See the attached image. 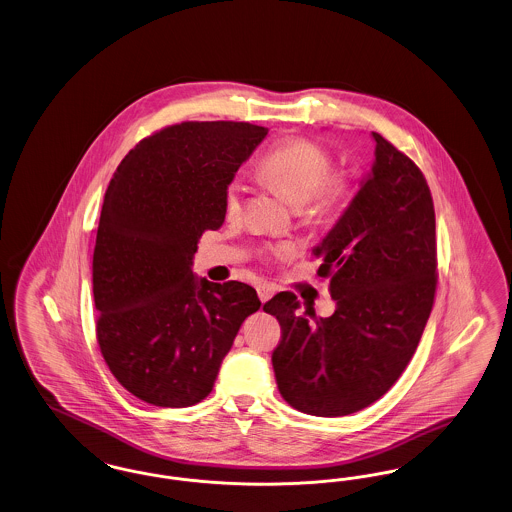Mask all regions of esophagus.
<instances>
[{
	"label": "esophagus",
	"instance_id": "obj_1",
	"mask_svg": "<svg viewBox=\"0 0 512 512\" xmlns=\"http://www.w3.org/2000/svg\"><path fill=\"white\" fill-rule=\"evenodd\" d=\"M276 292V288L272 286V284H259L257 286V293H259V299L263 301V303H267L268 299L274 295Z\"/></svg>",
	"mask_w": 512,
	"mask_h": 512
}]
</instances>
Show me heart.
I'll use <instances>...</instances> for the list:
<instances>
[{
  "instance_id": "heart-1",
  "label": "heart",
  "mask_w": 512,
  "mask_h": 512,
  "mask_svg": "<svg viewBox=\"0 0 512 512\" xmlns=\"http://www.w3.org/2000/svg\"><path fill=\"white\" fill-rule=\"evenodd\" d=\"M334 171V159L326 147L309 138L282 142L261 159L257 174L268 186L280 190L297 207L299 215L311 222L332 217L353 194V182L347 174ZM245 186L232 178L224 188V211L236 217L244 205ZM276 257H290V244L274 245Z\"/></svg>"
}]
</instances>
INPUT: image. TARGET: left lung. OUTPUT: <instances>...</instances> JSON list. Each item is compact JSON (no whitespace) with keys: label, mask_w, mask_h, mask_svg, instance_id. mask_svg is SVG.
<instances>
[{"label":"left lung","mask_w":512,"mask_h":512,"mask_svg":"<svg viewBox=\"0 0 512 512\" xmlns=\"http://www.w3.org/2000/svg\"><path fill=\"white\" fill-rule=\"evenodd\" d=\"M376 161L345 213L315 247L336 311H301L278 293L263 311L282 340L272 366L282 397L301 413L345 416L378 401L413 359L438 286L436 213L413 161L372 132Z\"/></svg>","instance_id":"obj_1"}]
</instances>
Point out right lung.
Masks as SVG:
<instances>
[{"label":"right lung","mask_w":512,"mask_h":512,"mask_svg":"<svg viewBox=\"0 0 512 512\" xmlns=\"http://www.w3.org/2000/svg\"><path fill=\"white\" fill-rule=\"evenodd\" d=\"M265 126L188 121L124 157L105 192L92 282L101 355L124 390L155 407L205 399L245 318L259 311L244 282L195 278L203 232L226 217L224 188Z\"/></svg>","instance_id":"right-lung-1"}]
</instances>
